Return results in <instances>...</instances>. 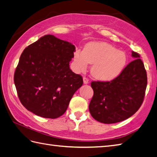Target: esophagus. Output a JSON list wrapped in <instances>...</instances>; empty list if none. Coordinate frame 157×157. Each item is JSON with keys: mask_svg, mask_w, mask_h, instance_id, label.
<instances>
[{"mask_svg": "<svg viewBox=\"0 0 157 157\" xmlns=\"http://www.w3.org/2000/svg\"><path fill=\"white\" fill-rule=\"evenodd\" d=\"M83 82L84 84H87L89 83V79L87 77H83Z\"/></svg>", "mask_w": 157, "mask_h": 157, "instance_id": "34e87169", "label": "esophagus"}]
</instances>
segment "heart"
<instances>
[{
    "label": "heart",
    "instance_id": "obj_1",
    "mask_svg": "<svg viewBox=\"0 0 157 157\" xmlns=\"http://www.w3.org/2000/svg\"><path fill=\"white\" fill-rule=\"evenodd\" d=\"M127 62L125 53L105 42H90L85 46L84 50L77 49L74 53L76 71H85L89 63H93L92 75L104 81L117 78L123 72Z\"/></svg>",
    "mask_w": 157,
    "mask_h": 157
}]
</instances>
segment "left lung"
Segmentation results:
<instances>
[{"instance_id": "obj_1", "label": "left lung", "mask_w": 157, "mask_h": 157, "mask_svg": "<svg viewBox=\"0 0 157 157\" xmlns=\"http://www.w3.org/2000/svg\"><path fill=\"white\" fill-rule=\"evenodd\" d=\"M135 59L117 78L111 81H93L94 90L89 112L99 122L110 124L125 120L139 110L147 86V74L140 56L132 52Z\"/></svg>"}]
</instances>
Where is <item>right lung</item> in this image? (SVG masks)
Returning <instances> with one entry per match:
<instances>
[{
    "label": "right lung",
    "mask_w": 157,
    "mask_h": 157,
    "mask_svg": "<svg viewBox=\"0 0 157 157\" xmlns=\"http://www.w3.org/2000/svg\"><path fill=\"white\" fill-rule=\"evenodd\" d=\"M75 47L47 34L22 52L14 83L22 105L34 114L56 119L65 113L83 80L70 69Z\"/></svg>",
    "instance_id": "obj_1"
}]
</instances>
